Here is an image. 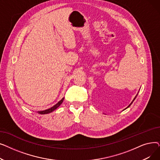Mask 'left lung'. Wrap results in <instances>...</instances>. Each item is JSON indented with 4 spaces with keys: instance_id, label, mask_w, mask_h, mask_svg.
<instances>
[{
    "instance_id": "obj_1",
    "label": "left lung",
    "mask_w": 160,
    "mask_h": 160,
    "mask_svg": "<svg viewBox=\"0 0 160 160\" xmlns=\"http://www.w3.org/2000/svg\"><path fill=\"white\" fill-rule=\"evenodd\" d=\"M139 90H140V89H139ZM138 93H139V91H138ZM138 93H137V95H136V97H134V98H133V100H132V102H131V103H130V104H129V105H128V107H127V108H125V109H124V110H126V109H127V108H128V107H130V105H131V104H132V103H133V101H134V100H135V99H136V97H137V96H138Z\"/></svg>"
}]
</instances>
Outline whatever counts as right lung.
Returning <instances> with one entry per match:
<instances>
[{
	"label": "right lung",
	"mask_w": 160,
	"mask_h": 160,
	"mask_svg": "<svg viewBox=\"0 0 160 160\" xmlns=\"http://www.w3.org/2000/svg\"><path fill=\"white\" fill-rule=\"evenodd\" d=\"M64 98L65 97H63L62 98V100H60V101H59L57 104H56L54 106H53L52 107L50 108L49 109H47V110H43V111H39V112H38V113H39V114H41V115H44V114H47V113H51V112H54L55 110H56V109L62 104L63 100H64Z\"/></svg>",
	"instance_id": "1"
}]
</instances>
